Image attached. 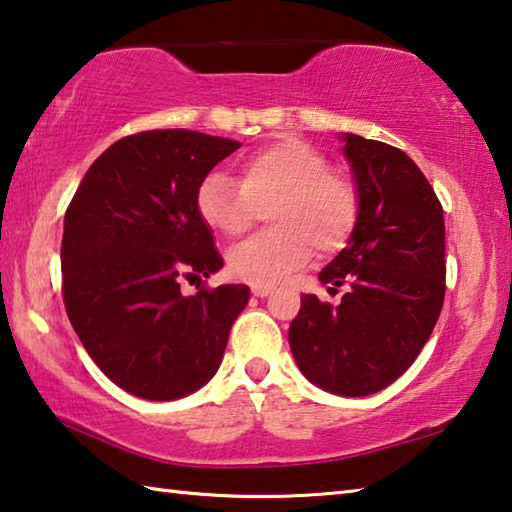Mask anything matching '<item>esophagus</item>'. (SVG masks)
Wrapping results in <instances>:
<instances>
[{"label": "esophagus", "instance_id": "obj_1", "mask_svg": "<svg viewBox=\"0 0 512 512\" xmlns=\"http://www.w3.org/2000/svg\"><path fill=\"white\" fill-rule=\"evenodd\" d=\"M251 292H254V297H267V294L272 292L270 285H251Z\"/></svg>", "mask_w": 512, "mask_h": 512}]
</instances>
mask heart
<instances>
[{
  "label": "heart",
  "mask_w": 512,
  "mask_h": 512,
  "mask_svg": "<svg viewBox=\"0 0 512 512\" xmlns=\"http://www.w3.org/2000/svg\"><path fill=\"white\" fill-rule=\"evenodd\" d=\"M265 211L270 229L240 242L227 256L240 281L274 285L312 258L342 251L360 220V191L351 175L330 168L326 152L281 137L240 161V182L211 170L197 184L195 209L206 227L227 238L254 227Z\"/></svg>",
  "instance_id": "1"
}]
</instances>
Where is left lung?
Segmentation results:
<instances>
[{
	"label": "left lung",
	"instance_id": "8db88e82",
	"mask_svg": "<svg viewBox=\"0 0 512 512\" xmlns=\"http://www.w3.org/2000/svg\"><path fill=\"white\" fill-rule=\"evenodd\" d=\"M360 220L348 247L319 272L330 306L303 294L290 324L301 373L337 396H369L405 373L441 315L445 301V220L432 184L389 143L346 134Z\"/></svg>",
	"mask_w": 512,
	"mask_h": 512
}]
</instances>
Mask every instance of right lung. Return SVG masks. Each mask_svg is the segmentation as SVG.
I'll return each instance as SVG.
<instances>
[{
	"label": "right lung",
	"instance_id": "add662e5",
	"mask_svg": "<svg viewBox=\"0 0 512 512\" xmlns=\"http://www.w3.org/2000/svg\"><path fill=\"white\" fill-rule=\"evenodd\" d=\"M240 141L143 130L112 143L71 197L60 263L67 317L107 378L146 400L184 398L213 378L247 285L179 279L222 267L195 191Z\"/></svg>",
	"mask_w": 512,
	"mask_h": 512
}]
</instances>
